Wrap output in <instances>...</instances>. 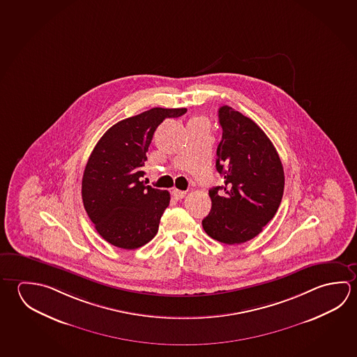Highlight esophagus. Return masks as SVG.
Listing matches in <instances>:
<instances>
[{"label":"esophagus","instance_id":"34e87169","mask_svg":"<svg viewBox=\"0 0 357 357\" xmlns=\"http://www.w3.org/2000/svg\"><path fill=\"white\" fill-rule=\"evenodd\" d=\"M172 195H173L176 200L183 199V198L187 195V192L179 190V189H174V190L172 192Z\"/></svg>","mask_w":357,"mask_h":357}]
</instances>
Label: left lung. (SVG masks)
<instances>
[{"instance_id":"1","label":"left lung","mask_w":357,"mask_h":357,"mask_svg":"<svg viewBox=\"0 0 357 357\" xmlns=\"http://www.w3.org/2000/svg\"><path fill=\"white\" fill-rule=\"evenodd\" d=\"M218 116L223 134L215 168L225 184L209 190L212 209L202 225L213 239L241 244L258 236L275 217L284 173L272 142L253 120L228 105L219 107Z\"/></svg>"}]
</instances>
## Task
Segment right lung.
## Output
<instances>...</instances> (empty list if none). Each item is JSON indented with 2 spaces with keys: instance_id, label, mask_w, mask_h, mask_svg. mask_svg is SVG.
I'll return each mask as SVG.
<instances>
[{
  "instance_id": "1",
  "label": "right lung",
  "mask_w": 357,
  "mask_h": 357,
  "mask_svg": "<svg viewBox=\"0 0 357 357\" xmlns=\"http://www.w3.org/2000/svg\"><path fill=\"white\" fill-rule=\"evenodd\" d=\"M185 113V107H153L116 123L95 145L82 176V203L109 243L135 250L155 237L169 192L145 185L142 168L158 126Z\"/></svg>"
}]
</instances>
